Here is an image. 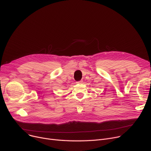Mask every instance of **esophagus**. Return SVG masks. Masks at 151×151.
<instances>
[{"label":"esophagus","mask_w":151,"mask_h":151,"mask_svg":"<svg viewBox=\"0 0 151 151\" xmlns=\"http://www.w3.org/2000/svg\"><path fill=\"white\" fill-rule=\"evenodd\" d=\"M83 83V81L82 80L79 81H77V82H76V83H77V84H81V83Z\"/></svg>","instance_id":"obj_1"}]
</instances>
